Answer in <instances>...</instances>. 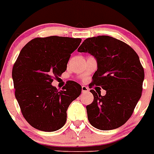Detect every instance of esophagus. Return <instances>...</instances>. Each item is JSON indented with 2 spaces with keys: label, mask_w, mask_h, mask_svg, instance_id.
<instances>
[{
  "label": "esophagus",
  "mask_w": 154,
  "mask_h": 154,
  "mask_svg": "<svg viewBox=\"0 0 154 154\" xmlns=\"http://www.w3.org/2000/svg\"><path fill=\"white\" fill-rule=\"evenodd\" d=\"M89 91V88L86 86H82V92L85 93V92H88Z\"/></svg>",
  "instance_id": "1"
}]
</instances>
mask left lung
<instances>
[{"label":"left lung","mask_w":154,"mask_h":154,"mask_svg":"<svg viewBox=\"0 0 154 154\" xmlns=\"http://www.w3.org/2000/svg\"><path fill=\"white\" fill-rule=\"evenodd\" d=\"M97 60L90 85L101 87L105 95L91 90L94 101L86 106L91 125L100 130L117 129L128 121L142 95L144 70L134 49L109 35L88 38L78 48Z\"/></svg>","instance_id":"1"}]
</instances>
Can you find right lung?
Instances as JSON below:
<instances>
[{
	"label": "right lung",
	"mask_w": 154,
	"mask_h": 154,
	"mask_svg": "<svg viewBox=\"0 0 154 154\" xmlns=\"http://www.w3.org/2000/svg\"><path fill=\"white\" fill-rule=\"evenodd\" d=\"M80 38H35L22 48L12 69L15 97L25 120L35 129L53 132L66 121L70 103L80 96L81 86L69 81L59 91L52 85L54 77L66 71L70 54Z\"/></svg>",
	"instance_id": "add662e5"
}]
</instances>
